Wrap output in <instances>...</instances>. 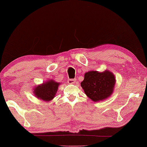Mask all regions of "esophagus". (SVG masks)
<instances>
[{"instance_id": "1", "label": "esophagus", "mask_w": 147, "mask_h": 147, "mask_svg": "<svg viewBox=\"0 0 147 147\" xmlns=\"http://www.w3.org/2000/svg\"><path fill=\"white\" fill-rule=\"evenodd\" d=\"M76 82V79H68V83L69 84H75Z\"/></svg>"}]
</instances>
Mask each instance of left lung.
Instances as JSON below:
<instances>
[{
    "label": "left lung",
    "mask_w": 147,
    "mask_h": 147,
    "mask_svg": "<svg viewBox=\"0 0 147 147\" xmlns=\"http://www.w3.org/2000/svg\"><path fill=\"white\" fill-rule=\"evenodd\" d=\"M116 78L109 70H92L85 74L81 86L88 98L96 102L109 98L113 93Z\"/></svg>",
    "instance_id": "1"
}]
</instances>
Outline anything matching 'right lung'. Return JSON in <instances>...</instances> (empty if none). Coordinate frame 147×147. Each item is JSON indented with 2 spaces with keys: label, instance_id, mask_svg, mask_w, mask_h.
<instances>
[{
  "label": "right lung",
  "instance_id": "obj_1",
  "mask_svg": "<svg viewBox=\"0 0 147 147\" xmlns=\"http://www.w3.org/2000/svg\"><path fill=\"white\" fill-rule=\"evenodd\" d=\"M60 85L61 83L56 82L53 79H49L45 83L34 86L33 88V93L38 99L45 102H50L56 96Z\"/></svg>",
  "mask_w": 147,
  "mask_h": 147
}]
</instances>
